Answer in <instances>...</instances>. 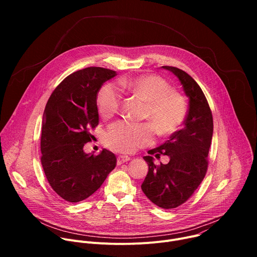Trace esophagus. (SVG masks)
<instances>
[{"label": "esophagus", "instance_id": "obj_1", "mask_svg": "<svg viewBox=\"0 0 257 257\" xmlns=\"http://www.w3.org/2000/svg\"><path fill=\"white\" fill-rule=\"evenodd\" d=\"M128 161H130V158L128 156H119L117 159V164L122 165L124 163H127Z\"/></svg>", "mask_w": 257, "mask_h": 257}]
</instances>
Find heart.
I'll list each match as a JSON object with an SVG mask.
<instances>
[{
  "instance_id": "heart-1",
  "label": "heart",
  "mask_w": 257,
  "mask_h": 257,
  "mask_svg": "<svg viewBox=\"0 0 257 257\" xmlns=\"http://www.w3.org/2000/svg\"><path fill=\"white\" fill-rule=\"evenodd\" d=\"M119 86L146 102L143 119L149 122L119 121L109 126L104 139L109 149L119 153H133L151 145L156 131L160 137H169L184 123L187 115L186 99L164 78L158 75L122 78ZM121 103L122 93L114 84L105 83L100 87L96 95V106L102 118L115 116Z\"/></svg>"
}]
</instances>
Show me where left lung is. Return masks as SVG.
Wrapping results in <instances>:
<instances>
[{
  "instance_id": "obj_1",
  "label": "left lung",
  "mask_w": 257,
  "mask_h": 257,
  "mask_svg": "<svg viewBox=\"0 0 257 257\" xmlns=\"http://www.w3.org/2000/svg\"><path fill=\"white\" fill-rule=\"evenodd\" d=\"M179 78L189 97V108L184 127L170 136L159 148L149 151L143 157L149 165L141 189L156 205L175 208L183 204L194 193L202 182L208 166L213 122L207 99L197 82L185 71L172 66H163ZM167 155V165L156 166L152 156Z\"/></svg>"
}]
</instances>
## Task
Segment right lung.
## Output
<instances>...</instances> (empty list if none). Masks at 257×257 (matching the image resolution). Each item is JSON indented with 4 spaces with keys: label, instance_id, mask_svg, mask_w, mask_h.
Segmentation results:
<instances>
[{
    "label": "right lung",
    "instance_id": "right-lung-1",
    "mask_svg": "<svg viewBox=\"0 0 257 257\" xmlns=\"http://www.w3.org/2000/svg\"><path fill=\"white\" fill-rule=\"evenodd\" d=\"M116 71L88 67L67 76L51 94L44 113L42 165L53 190L69 202L92 195L117 163L116 156L103 149L99 155L85 154L90 130L98 125L96 95Z\"/></svg>",
    "mask_w": 257,
    "mask_h": 257
}]
</instances>
